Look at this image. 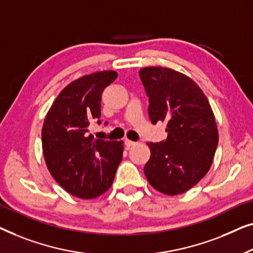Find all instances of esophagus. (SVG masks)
I'll return each mask as SVG.
<instances>
[{
	"mask_svg": "<svg viewBox=\"0 0 253 253\" xmlns=\"http://www.w3.org/2000/svg\"><path fill=\"white\" fill-rule=\"evenodd\" d=\"M136 144V142H134V141H130V140H125V145L127 148H130V147H133V145H135Z\"/></svg>",
	"mask_w": 253,
	"mask_h": 253,
	"instance_id": "1",
	"label": "esophagus"
}]
</instances>
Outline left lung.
Listing matches in <instances>:
<instances>
[{"mask_svg":"<svg viewBox=\"0 0 253 253\" xmlns=\"http://www.w3.org/2000/svg\"><path fill=\"white\" fill-rule=\"evenodd\" d=\"M149 96V118L166 124L167 138L148 142L150 159L144 166L149 183L159 193H186L209 172L219 133L209 99L186 74L162 66L140 70Z\"/></svg>","mask_w":253,"mask_h":253,"instance_id":"obj_1","label":"left lung"}]
</instances>
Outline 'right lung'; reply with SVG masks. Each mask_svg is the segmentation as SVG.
Wrapping results in <instances>:
<instances>
[{
	"label": "right lung",
	"mask_w": 253,
	"mask_h": 253,
	"mask_svg": "<svg viewBox=\"0 0 253 253\" xmlns=\"http://www.w3.org/2000/svg\"><path fill=\"white\" fill-rule=\"evenodd\" d=\"M117 76L101 71L72 81L45 115V164L57 183L78 198L92 199L108 191L123 159V141L96 140L88 134L90 123H101L102 92Z\"/></svg>",
	"instance_id": "right-lung-1"
}]
</instances>
